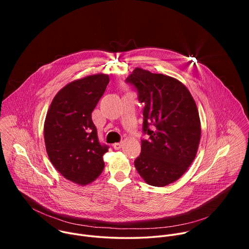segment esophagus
I'll use <instances>...</instances> for the list:
<instances>
[{
    "label": "esophagus",
    "mask_w": 249,
    "mask_h": 249,
    "mask_svg": "<svg viewBox=\"0 0 249 249\" xmlns=\"http://www.w3.org/2000/svg\"><path fill=\"white\" fill-rule=\"evenodd\" d=\"M121 147H122V144H121V143H115V144H113V149H114V150H120Z\"/></svg>",
    "instance_id": "esophagus-1"
}]
</instances>
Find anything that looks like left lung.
I'll return each instance as SVG.
<instances>
[{
  "label": "left lung",
  "mask_w": 249,
  "mask_h": 249,
  "mask_svg": "<svg viewBox=\"0 0 249 249\" xmlns=\"http://www.w3.org/2000/svg\"><path fill=\"white\" fill-rule=\"evenodd\" d=\"M125 82L144 104L141 154L134 164L144 180L162 187L174 182L192 163L201 127L196 103L179 81L137 68Z\"/></svg>",
  "instance_id": "8db88e82"
}]
</instances>
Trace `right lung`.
Wrapping results in <instances>:
<instances>
[{"mask_svg": "<svg viewBox=\"0 0 249 249\" xmlns=\"http://www.w3.org/2000/svg\"><path fill=\"white\" fill-rule=\"evenodd\" d=\"M109 83L107 75L89 76L64 87L54 97L44 124L50 161L70 181L86 185L104 168L108 146L99 141L91 112Z\"/></svg>", "mask_w": 249, "mask_h": 249, "instance_id": "right-lung-1", "label": "right lung"}]
</instances>
